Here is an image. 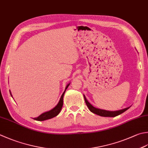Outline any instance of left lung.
<instances>
[{
  "label": "left lung",
  "instance_id": "1",
  "mask_svg": "<svg viewBox=\"0 0 148 148\" xmlns=\"http://www.w3.org/2000/svg\"><path fill=\"white\" fill-rule=\"evenodd\" d=\"M84 98H85V101L86 103V106H88V109L92 112V113H94L95 114H97L98 115H100V116L102 117H114L115 116H117V115H120L122 114V113L126 111L127 110L130 108V107H128V108H126L123 110H117V111H108V110H102V109H99V108H96L92 106L88 100L86 99V97L84 95Z\"/></svg>",
  "mask_w": 148,
  "mask_h": 148
}]
</instances>
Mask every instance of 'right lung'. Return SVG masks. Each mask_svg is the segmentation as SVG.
<instances>
[{"label":"right lung","mask_w":148,"mask_h":148,"mask_svg":"<svg viewBox=\"0 0 148 148\" xmlns=\"http://www.w3.org/2000/svg\"><path fill=\"white\" fill-rule=\"evenodd\" d=\"M69 85H70V83L68 84V85H66L64 92H63V94L62 95V96H61L59 103H58V105L56 106H55L54 108H53L52 110H49L48 112L43 113L42 114L39 115V116L38 117L33 118L34 119L36 120V121H45V120L50 119H51V118H53L54 117L57 116V115L59 114V113L60 112L61 110H62V108L63 106V95H64V94H65V92L66 91V90L67 89ZM10 94H11V96H12L11 92H10Z\"/></svg>","instance_id":"obj_1"}]
</instances>
